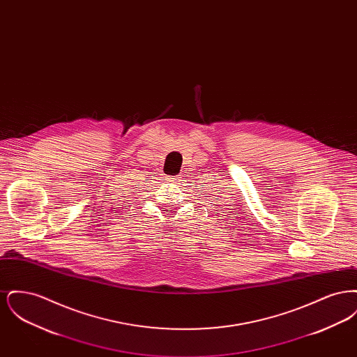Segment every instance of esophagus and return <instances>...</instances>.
<instances>
[{
  "label": "esophagus",
  "instance_id": "esophagus-1",
  "mask_svg": "<svg viewBox=\"0 0 357 357\" xmlns=\"http://www.w3.org/2000/svg\"><path fill=\"white\" fill-rule=\"evenodd\" d=\"M176 179H178V176H174V178H167V181H170V182H176Z\"/></svg>",
  "mask_w": 357,
  "mask_h": 357
}]
</instances>
